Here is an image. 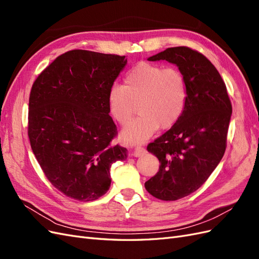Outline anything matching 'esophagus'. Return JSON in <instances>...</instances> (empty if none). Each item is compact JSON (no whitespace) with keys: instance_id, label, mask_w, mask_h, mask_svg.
<instances>
[{"instance_id":"34e87169","label":"esophagus","mask_w":259,"mask_h":259,"mask_svg":"<svg viewBox=\"0 0 259 259\" xmlns=\"http://www.w3.org/2000/svg\"><path fill=\"white\" fill-rule=\"evenodd\" d=\"M145 153H146V149L144 147H142V146H137L134 149V151H133V155L136 156V158H139V156H143Z\"/></svg>"}]
</instances>
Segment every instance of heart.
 Masks as SVG:
<instances>
[{
  "instance_id": "heart-1",
  "label": "heart",
  "mask_w": 259,
  "mask_h": 259,
  "mask_svg": "<svg viewBox=\"0 0 259 259\" xmlns=\"http://www.w3.org/2000/svg\"><path fill=\"white\" fill-rule=\"evenodd\" d=\"M188 101L186 75L177 68L140 61L124 76V86L114 84L108 93L109 110L116 123L125 125L139 115L121 133L123 142L144 143L158 128H170L183 116Z\"/></svg>"
}]
</instances>
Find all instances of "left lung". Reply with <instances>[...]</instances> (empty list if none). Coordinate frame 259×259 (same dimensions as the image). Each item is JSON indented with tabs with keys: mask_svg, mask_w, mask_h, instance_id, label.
Wrapping results in <instances>:
<instances>
[{
	"mask_svg": "<svg viewBox=\"0 0 259 259\" xmlns=\"http://www.w3.org/2000/svg\"><path fill=\"white\" fill-rule=\"evenodd\" d=\"M148 60H166L186 75L188 101L180 120L147 147L160 161L145 183L154 198L175 201L198 190L223 159L232 106L214 65L187 46L169 48Z\"/></svg>",
	"mask_w": 259,
	"mask_h": 259,
	"instance_id": "left-lung-1",
	"label": "left lung"
}]
</instances>
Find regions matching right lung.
Instances as JSON below:
<instances>
[{"label":"right lung","mask_w":259,"mask_h":259,"mask_svg":"<svg viewBox=\"0 0 259 259\" xmlns=\"http://www.w3.org/2000/svg\"><path fill=\"white\" fill-rule=\"evenodd\" d=\"M125 56L73 50L38 74L30 92L28 136L42 170L67 197L94 201L110 188V167L126 159L112 146L117 134L108 93Z\"/></svg>","instance_id":"1"}]
</instances>
